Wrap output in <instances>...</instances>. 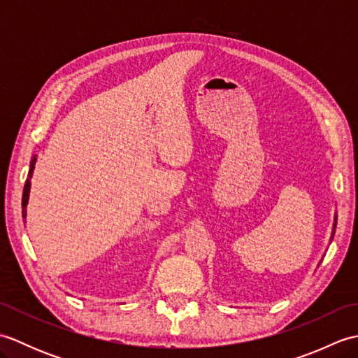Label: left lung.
Returning a JSON list of instances; mask_svg holds the SVG:
<instances>
[{"instance_id":"8db88e82","label":"left lung","mask_w":358,"mask_h":358,"mask_svg":"<svg viewBox=\"0 0 358 358\" xmlns=\"http://www.w3.org/2000/svg\"><path fill=\"white\" fill-rule=\"evenodd\" d=\"M336 226H337V217H336V220H334V229H332V235L336 234Z\"/></svg>"}]
</instances>
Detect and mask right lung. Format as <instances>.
Returning a JSON list of instances; mask_svg holds the SVG:
<instances>
[{
  "instance_id": "1",
  "label": "right lung",
  "mask_w": 358,
  "mask_h": 358,
  "mask_svg": "<svg viewBox=\"0 0 358 358\" xmlns=\"http://www.w3.org/2000/svg\"><path fill=\"white\" fill-rule=\"evenodd\" d=\"M35 162H36V155H34L32 162H30V169H29V175L24 185V191H22V218H26V208H27V201H29V192H30V178H32V173L35 169Z\"/></svg>"
}]
</instances>
